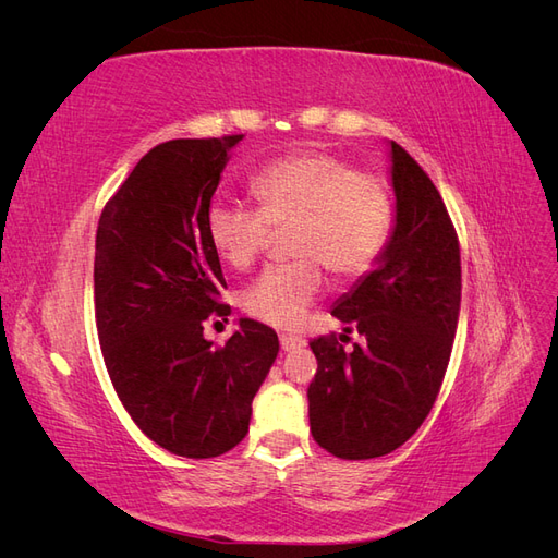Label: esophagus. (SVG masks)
Returning <instances> with one entry per match:
<instances>
[{
	"instance_id": "obj_1",
	"label": "esophagus",
	"mask_w": 558,
	"mask_h": 558,
	"mask_svg": "<svg viewBox=\"0 0 558 558\" xmlns=\"http://www.w3.org/2000/svg\"><path fill=\"white\" fill-rule=\"evenodd\" d=\"M279 342H281L283 351H295V349H302L307 344L305 337H298V335H281Z\"/></svg>"
}]
</instances>
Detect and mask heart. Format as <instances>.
Masks as SVG:
<instances>
[{"mask_svg": "<svg viewBox=\"0 0 558 558\" xmlns=\"http://www.w3.org/2000/svg\"><path fill=\"white\" fill-rule=\"evenodd\" d=\"M258 209L214 202L207 238L234 269L256 263L286 232L289 263L267 267L240 295L246 314L269 326L295 328L324 291V266L337 281L375 267L393 226V193L349 160L326 150H295L251 179Z\"/></svg>", "mask_w": 558, "mask_h": 558, "instance_id": "b5f03b06", "label": "heart"}]
</instances>
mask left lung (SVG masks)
Segmentation results:
<instances>
[{"label": "left lung", "instance_id": "left-lung-1", "mask_svg": "<svg viewBox=\"0 0 558 558\" xmlns=\"http://www.w3.org/2000/svg\"><path fill=\"white\" fill-rule=\"evenodd\" d=\"M391 160V242L377 269L332 310L363 344L344 351L335 332L310 342L318 361L307 388L312 435L349 461L391 453L424 424L445 381L461 310V248L442 195L396 142Z\"/></svg>", "mask_w": 558, "mask_h": 558}]
</instances>
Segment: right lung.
<instances>
[{
  "instance_id": "obj_1",
  "label": "right lung",
  "mask_w": 558,
  "mask_h": 558,
  "mask_svg": "<svg viewBox=\"0 0 558 558\" xmlns=\"http://www.w3.org/2000/svg\"><path fill=\"white\" fill-rule=\"evenodd\" d=\"M242 134L158 144L105 205L95 238V324L111 384L144 435L185 459H214L248 433L272 367V328L242 318L226 344L205 320L230 314L207 211Z\"/></svg>"
}]
</instances>
